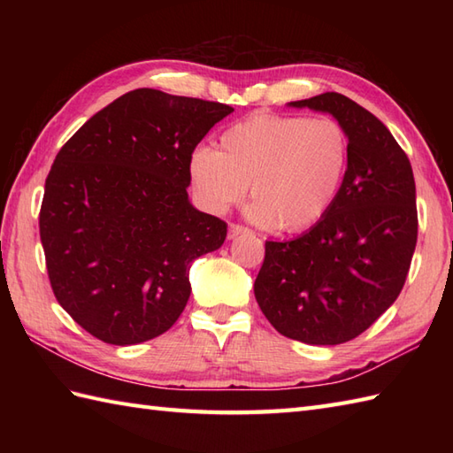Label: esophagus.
<instances>
[{"label": "esophagus", "instance_id": "obj_1", "mask_svg": "<svg viewBox=\"0 0 453 453\" xmlns=\"http://www.w3.org/2000/svg\"><path fill=\"white\" fill-rule=\"evenodd\" d=\"M243 234H249V229L243 227V226H239V224H232V226H229V229H227V237L229 239H235V237L243 235Z\"/></svg>", "mask_w": 453, "mask_h": 453}]
</instances>
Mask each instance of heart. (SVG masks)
<instances>
[{
  "label": "heart",
  "instance_id": "b5f03b06",
  "mask_svg": "<svg viewBox=\"0 0 453 453\" xmlns=\"http://www.w3.org/2000/svg\"><path fill=\"white\" fill-rule=\"evenodd\" d=\"M349 134L331 117L253 114L219 136L218 150L188 157L192 190L211 214H224L251 185L249 218L286 234L319 224L349 171Z\"/></svg>",
  "mask_w": 453,
  "mask_h": 453
}]
</instances>
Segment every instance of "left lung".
Wrapping results in <instances>:
<instances>
[{"label":"left lung","mask_w":453,"mask_h":453,"mask_svg":"<svg viewBox=\"0 0 453 453\" xmlns=\"http://www.w3.org/2000/svg\"><path fill=\"white\" fill-rule=\"evenodd\" d=\"M329 112L350 161L326 216L292 242H266L255 297L274 329L305 344L352 341L397 300L417 247V190L386 124L341 93L288 103Z\"/></svg>","instance_id":"8db88e82"}]
</instances>
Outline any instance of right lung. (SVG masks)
<instances>
[{"mask_svg": "<svg viewBox=\"0 0 453 453\" xmlns=\"http://www.w3.org/2000/svg\"><path fill=\"white\" fill-rule=\"evenodd\" d=\"M229 104L134 89L58 151L41 242L58 303L99 341L130 346L169 331L188 271L227 226L188 200V157Z\"/></svg>", "mask_w": 453, "mask_h": 453, "instance_id": "add662e5", "label": "right lung"}]
</instances>
